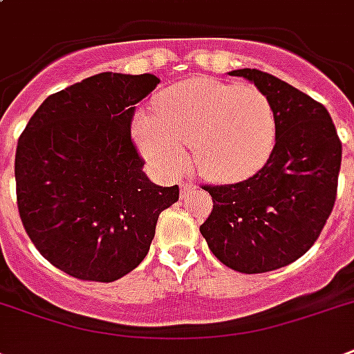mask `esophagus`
<instances>
[{
  "label": "esophagus",
  "instance_id": "34e87169",
  "mask_svg": "<svg viewBox=\"0 0 354 354\" xmlns=\"http://www.w3.org/2000/svg\"><path fill=\"white\" fill-rule=\"evenodd\" d=\"M193 189H196V183H194V182H185L182 185V191H180V193H182V196H187V194L191 193Z\"/></svg>",
  "mask_w": 354,
  "mask_h": 354
}]
</instances>
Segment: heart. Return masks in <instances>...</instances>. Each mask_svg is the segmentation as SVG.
<instances>
[{"label": "heart", "mask_w": 354, "mask_h": 354, "mask_svg": "<svg viewBox=\"0 0 354 354\" xmlns=\"http://www.w3.org/2000/svg\"><path fill=\"white\" fill-rule=\"evenodd\" d=\"M136 136L143 154L167 174L194 165L209 180L236 182L268 161L277 136L270 97L255 86L193 79L156 97L154 118L138 115Z\"/></svg>", "instance_id": "heart-1"}]
</instances>
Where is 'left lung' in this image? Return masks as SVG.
<instances>
[{
  "instance_id": "left-lung-1",
  "label": "left lung",
  "mask_w": 354,
  "mask_h": 354,
  "mask_svg": "<svg viewBox=\"0 0 354 354\" xmlns=\"http://www.w3.org/2000/svg\"><path fill=\"white\" fill-rule=\"evenodd\" d=\"M230 75L270 97L277 136L268 161L244 182L204 185L213 209L200 233L222 264L241 274L283 268L310 250L335 207L342 141L327 108L259 69Z\"/></svg>"
}]
</instances>
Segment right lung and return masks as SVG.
Masks as SVG:
<instances>
[{
    "instance_id": "1",
    "label": "right lung",
    "mask_w": 354,
    "mask_h": 354,
    "mask_svg": "<svg viewBox=\"0 0 354 354\" xmlns=\"http://www.w3.org/2000/svg\"><path fill=\"white\" fill-rule=\"evenodd\" d=\"M156 75L99 73L57 91L18 139L14 176L25 232L44 257L82 281L112 283L149 253L156 222L180 198L143 172L136 104Z\"/></svg>"
}]
</instances>
